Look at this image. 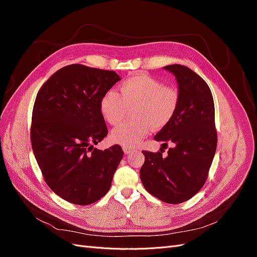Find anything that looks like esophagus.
<instances>
[{"instance_id":"obj_1","label":"esophagus","mask_w":257,"mask_h":257,"mask_svg":"<svg viewBox=\"0 0 257 257\" xmlns=\"http://www.w3.org/2000/svg\"><path fill=\"white\" fill-rule=\"evenodd\" d=\"M123 151H124V153H125V154H132V153H134V152H137L136 149H133V148H130V147H124L123 148Z\"/></svg>"}]
</instances>
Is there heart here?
<instances>
[{
	"instance_id": "obj_1",
	"label": "heart",
	"mask_w": 257,
	"mask_h": 257,
	"mask_svg": "<svg viewBox=\"0 0 257 257\" xmlns=\"http://www.w3.org/2000/svg\"><path fill=\"white\" fill-rule=\"evenodd\" d=\"M136 106L132 115L134 122L122 123L111 131L112 142L124 147H136L151 133L173 120L179 106V92L162 81L146 75H137L119 85V94L108 91L100 99L103 118L111 125L124 116L126 106Z\"/></svg>"
}]
</instances>
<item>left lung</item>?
Masks as SVG:
<instances>
[{
    "label": "left lung",
    "mask_w": 257,
    "mask_h": 257,
    "mask_svg": "<svg viewBox=\"0 0 257 257\" xmlns=\"http://www.w3.org/2000/svg\"><path fill=\"white\" fill-rule=\"evenodd\" d=\"M178 83L179 106L173 120L154 136L162 146L172 143L167 157L143 151L141 180L151 195L167 204H180L205 184L216 150L213 97L206 81L191 68L164 66Z\"/></svg>",
    "instance_id": "obj_1"
}]
</instances>
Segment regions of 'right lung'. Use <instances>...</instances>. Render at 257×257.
<instances>
[{
    "label": "right lung",
    "mask_w": 257,
    "mask_h": 257,
    "mask_svg": "<svg viewBox=\"0 0 257 257\" xmlns=\"http://www.w3.org/2000/svg\"><path fill=\"white\" fill-rule=\"evenodd\" d=\"M121 80L112 71L72 64L38 91L31 144L46 183L61 198L90 205L106 195L123 158L119 145L93 147L107 136L100 99Z\"/></svg>",
    "instance_id": "right-lung-1"
}]
</instances>
